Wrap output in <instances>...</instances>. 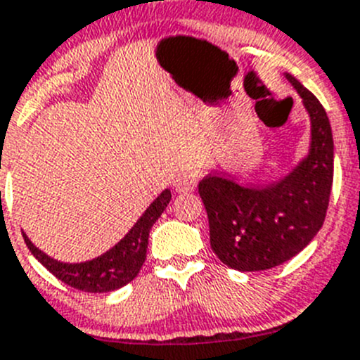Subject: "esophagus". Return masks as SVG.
<instances>
[{"label":"esophagus","instance_id":"esophagus-1","mask_svg":"<svg viewBox=\"0 0 360 360\" xmlns=\"http://www.w3.org/2000/svg\"><path fill=\"white\" fill-rule=\"evenodd\" d=\"M197 186V174L188 170V172L179 174L174 181V188H176L177 193H188V191H193Z\"/></svg>","mask_w":360,"mask_h":360}]
</instances>
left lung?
Masks as SVG:
<instances>
[{"label": "left lung", "mask_w": 360, "mask_h": 360, "mask_svg": "<svg viewBox=\"0 0 360 360\" xmlns=\"http://www.w3.org/2000/svg\"><path fill=\"white\" fill-rule=\"evenodd\" d=\"M311 120V142L291 172L263 186L206 176L199 195L210 218L211 248L238 271L270 270L304 250L321 229L334 179V140L320 101L286 72Z\"/></svg>", "instance_id": "obj_1"}]
</instances>
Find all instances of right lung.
Wrapping results in <instances>:
<instances>
[{
	"instance_id": "right-lung-1",
	"label": "right lung",
	"mask_w": 360,
	"mask_h": 360,
	"mask_svg": "<svg viewBox=\"0 0 360 360\" xmlns=\"http://www.w3.org/2000/svg\"><path fill=\"white\" fill-rule=\"evenodd\" d=\"M170 199L172 193L167 188L150 202V206L143 211L142 217L119 243L101 256L83 263H63L53 259L46 252L37 248L26 233H22V238L33 256L63 284L86 293H108L129 284L139 275L140 268L146 263L150 227L161 217L165 207L169 206Z\"/></svg>"
}]
</instances>
